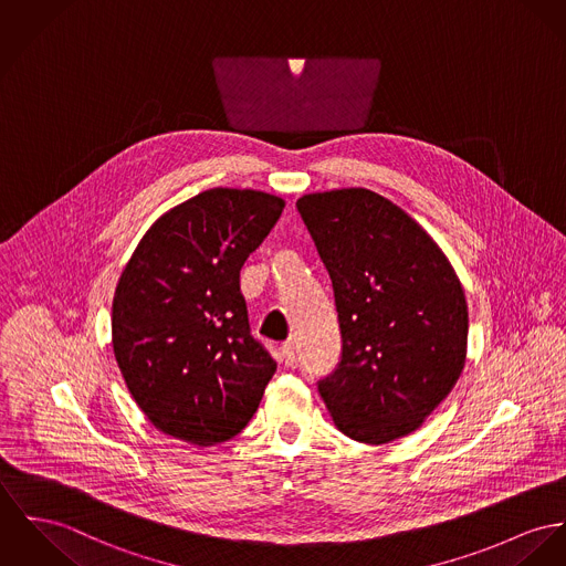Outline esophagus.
<instances>
[{"instance_id": "34e87169", "label": "esophagus", "mask_w": 566, "mask_h": 566, "mask_svg": "<svg viewBox=\"0 0 566 566\" xmlns=\"http://www.w3.org/2000/svg\"><path fill=\"white\" fill-rule=\"evenodd\" d=\"M295 357H297V345L295 340H289L282 345V359L286 366H293L295 364Z\"/></svg>"}]
</instances>
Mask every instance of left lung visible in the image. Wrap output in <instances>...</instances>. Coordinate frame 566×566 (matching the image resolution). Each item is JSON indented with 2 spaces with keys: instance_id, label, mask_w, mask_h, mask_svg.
I'll use <instances>...</instances> for the list:
<instances>
[{
  "instance_id": "8db88e82",
  "label": "left lung",
  "mask_w": 566,
  "mask_h": 566,
  "mask_svg": "<svg viewBox=\"0 0 566 566\" xmlns=\"http://www.w3.org/2000/svg\"><path fill=\"white\" fill-rule=\"evenodd\" d=\"M297 211L325 264L343 350L318 394L361 443L413 433L454 388L468 347L461 282L436 241L388 198L310 193Z\"/></svg>"
}]
</instances>
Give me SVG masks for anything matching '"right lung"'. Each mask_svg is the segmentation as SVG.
Instances as JSON below:
<instances>
[{"mask_svg":"<svg viewBox=\"0 0 566 566\" xmlns=\"http://www.w3.org/2000/svg\"><path fill=\"white\" fill-rule=\"evenodd\" d=\"M284 200L216 187L157 219L114 295L112 343L130 396L166 436H239L277 364L252 336L239 273Z\"/></svg>","mask_w":566,"mask_h":566,"instance_id":"right-lung-1","label":"right lung"}]
</instances>
